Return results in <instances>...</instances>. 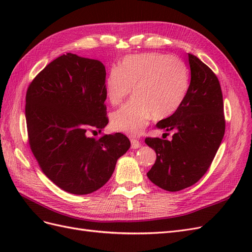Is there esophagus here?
<instances>
[{
  "label": "esophagus",
  "instance_id": "1",
  "mask_svg": "<svg viewBox=\"0 0 252 252\" xmlns=\"http://www.w3.org/2000/svg\"><path fill=\"white\" fill-rule=\"evenodd\" d=\"M130 142H131V148H132V149H138V148L141 147V143H140L139 140L131 139Z\"/></svg>",
  "mask_w": 252,
  "mask_h": 252
}]
</instances>
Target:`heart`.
<instances>
[{"mask_svg": "<svg viewBox=\"0 0 252 252\" xmlns=\"http://www.w3.org/2000/svg\"><path fill=\"white\" fill-rule=\"evenodd\" d=\"M188 68L183 61L159 52L127 56L112 68L105 82L106 97L118 105L134 96L110 117L113 130L135 136L152 117L164 119L181 105L188 88Z\"/></svg>", "mask_w": 252, "mask_h": 252, "instance_id": "b5f03b06", "label": "heart"}]
</instances>
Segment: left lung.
Wrapping results in <instances>:
<instances>
[{
	"instance_id": "1",
	"label": "left lung",
	"mask_w": 252,
	"mask_h": 252,
	"mask_svg": "<svg viewBox=\"0 0 252 252\" xmlns=\"http://www.w3.org/2000/svg\"><path fill=\"white\" fill-rule=\"evenodd\" d=\"M188 63L191 79L186 95L172 116L157 124L158 129L173 131L172 140L145 139L157 154L147 177L167 191L195 184L209 169L225 133L223 94L217 75L190 53Z\"/></svg>"
}]
</instances>
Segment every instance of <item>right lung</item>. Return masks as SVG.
Segmentation results:
<instances>
[{"label": "right lung", "mask_w": 252, "mask_h": 252, "mask_svg": "<svg viewBox=\"0 0 252 252\" xmlns=\"http://www.w3.org/2000/svg\"><path fill=\"white\" fill-rule=\"evenodd\" d=\"M106 70L97 60L66 53L36 75L26 93L28 141L40 168L61 189L88 194L104 186L130 141L123 133L88 136L108 124Z\"/></svg>", "instance_id": "right-lung-1"}]
</instances>
